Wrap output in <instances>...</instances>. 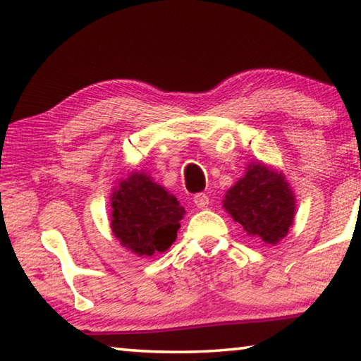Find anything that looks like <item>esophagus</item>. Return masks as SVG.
Masks as SVG:
<instances>
[{
    "mask_svg": "<svg viewBox=\"0 0 361 361\" xmlns=\"http://www.w3.org/2000/svg\"><path fill=\"white\" fill-rule=\"evenodd\" d=\"M194 204H195V207H197V209H207V207H209V204H210V199H209V195L207 194H195L194 195Z\"/></svg>",
    "mask_w": 361,
    "mask_h": 361,
    "instance_id": "esophagus-1",
    "label": "esophagus"
}]
</instances>
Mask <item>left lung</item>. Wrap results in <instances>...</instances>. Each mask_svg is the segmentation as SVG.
I'll list each match as a JSON object with an SVG mask.
<instances>
[{"label": "left lung", "mask_w": 361, "mask_h": 361, "mask_svg": "<svg viewBox=\"0 0 361 361\" xmlns=\"http://www.w3.org/2000/svg\"><path fill=\"white\" fill-rule=\"evenodd\" d=\"M224 210L253 240L276 245L288 234L295 218V194L277 170L253 162L243 178L224 195Z\"/></svg>", "instance_id": "1"}]
</instances>
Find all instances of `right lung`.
I'll list each match as a JSON object with an SVG mask.
<instances>
[{
	"mask_svg": "<svg viewBox=\"0 0 361 361\" xmlns=\"http://www.w3.org/2000/svg\"><path fill=\"white\" fill-rule=\"evenodd\" d=\"M111 229L126 248L138 256L162 253L176 239L185 209L175 195L145 172L119 181L111 194Z\"/></svg>",
	"mask_w": 361,
	"mask_h": 361,
	"instance_id": "add662e5",
	"label": "right lung"
}]
</instances>
